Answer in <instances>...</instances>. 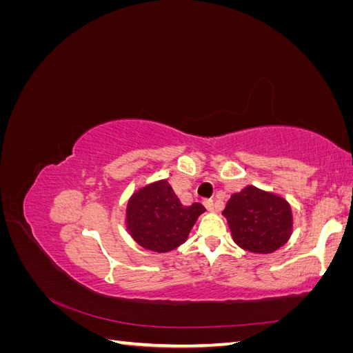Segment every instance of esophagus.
<instances>
[{
  "label": "esophagus",
  "mask_w": 353,
  "mask_h": 353,
  "mask_svg": "<svg viewBox=\"0 0 353 353\" xmlns=\"http://www.w3.org/2000/svg\"><path fill=\"white\" fill-rule=\"evenodd\" d=\"M203 205H205V208L208 209V210H210V212H215V210H218V205L213 200H205V203H203Z\"/></svg>",
  "instance_id": "1"
}]
</instances>
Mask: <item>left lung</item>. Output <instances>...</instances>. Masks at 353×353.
<instances>
[{"label":"left lung","instance_id":"1","mask_svg":"<svg viewBox=\"0 0 353 353\" xmlns=\"http://www.w3.org/2000/svg\"><path fill=\"white\" fill-rule=\"evenodd\" d=\"M222 215L228 221L236 244L252 253L279 250L293 232L290 203L254 185L234 193Z\"/></svg>","mask_w":353,"mask_h":353}]
</instances>
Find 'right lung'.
I'll use <instances>...</instances> for the list:
<instances>
[{
	"mask_svg": "<svg viewBox=\"0 0 353 353\" xmlns=\"http://www.w3.org/2000/svg\"><path fill=\"white\" fill-rule=\"evenodd\" d=\"M205 206H184L168 179L138 188L126 205V230L141 248L166 253L185 243Z\"/></svg>",
	"mask_w": 353,
	"mask_h": 353,
	"instance_id": "add662e5",
	"label": "right lung"
}]
</instances>
